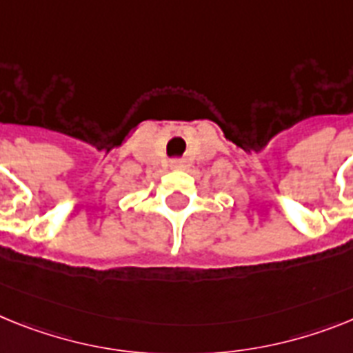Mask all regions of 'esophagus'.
<instances>
[{
  "instance_id": "34e87169",
  "label": "esophagus",
  "mask_w": 353,
  "mask_h": 353,
  "mask_svg": "<svg viewBox=\"0 0 353 353\" xmlns=\"http://www.w3.org/2000/svg\"><path fill=\"white\" fill-rule=\"evenodd\" d=\"M185 159H170V168H185Z\"/></svg>"
}]
</instances>
